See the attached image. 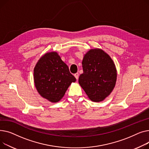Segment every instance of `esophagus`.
<instances>
[{
  "instance_id": "obj_1",
  "label": "esophagus",
  "mask_w": 149,
  "mask_h": 149,
  "mask_svg": "<svg viewBox=\"0 0 149 149\" xmlns=\"http://www.w3.org/2000/svg\"><path fill=\"white\" fill-rule=\"evenodd\" d=\"M74 77H76V79L77 80V79H78V77H79V73H75V74H74Z\"/></svg>"
}]
</instances>
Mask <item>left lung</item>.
<instances>
[{"mask_svg": "<svg viewBox=\"0 0 149 149\" xmlns=\"http://www.w3.org/2000/svg\"><path fill=\"white\" fill-rule=\"evenodd\" d=\"M82 67L79 84L92 101L103 100L116 85L117 70L113 61L102 49H91L84 57Z\"/></svg>", "mask_w": 149, "mask_h": 149, "instance_id": "obj_1", "label": "left lung"}]
</instances>
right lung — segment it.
<instances>
[{
    "label": "right lung",
    "instance_id": "right-lung-1",
    "mask_svg": "<svg viewBox=\"0 0 149 149\" xmlns=\"http://www.w3.org/2000/svg\"><path fill=\"white\" fill-rule=\"evenodd\" d=\"M33 77L39 94L54 103L62 99L70 85L76 81L56 52L47 53L39 59L34 68Z\"/></svg>",
    "mask_w": 149,
    "mask_h": 149
}]
</instances>
